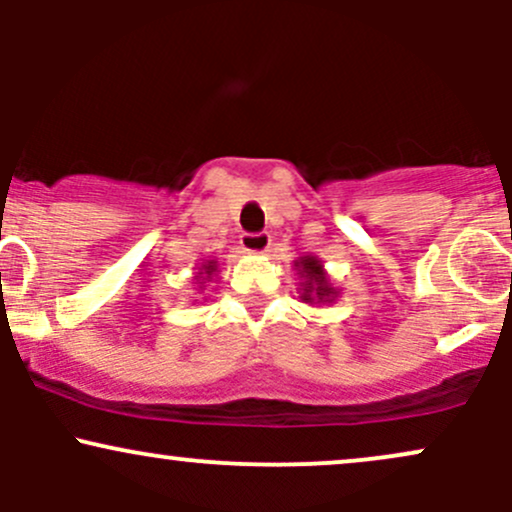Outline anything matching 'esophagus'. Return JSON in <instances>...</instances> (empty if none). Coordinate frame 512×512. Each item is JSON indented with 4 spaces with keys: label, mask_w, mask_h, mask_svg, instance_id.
<instances>
[{
    "label": "esophagus",
    "mask_w": 512,
    "mask_h": 512,
    "mask_svg": "<svg viewBox=\"0 0 512 512\" xmlns=\"http://www.w3.org/2000/svg\"><path fill=\"white\" fill-rule=\"evenodd\" d=\"M269 245H272V238H269V233H243L240 236V248H243L245 252H267Z\"/></svg>",
    "instance_id": "34e87169"
}]
</instances>
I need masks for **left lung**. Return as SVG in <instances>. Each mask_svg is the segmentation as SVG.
<instances>
[{
  "instance_id": "obj_1",
  "label": "left lung",
  "mask_w": 512,
  "mask_h": 512,
  "mask_svg": "<svg viewBox=\"0 0 512 512\" xmlns=\"http://www.w3.org/2000/svg\"><path fill=\"white\" fill-rule=\"evenodd\" d=\"M296 267H301L298 272L305 276L303 284V301H327V298L334 296V289L327 286L325 272H322V264L315 260V257H303L301 262H296Z\"/></svg>"
}]
</instances>
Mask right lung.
I'll use <instances>...</instances> for the list:
<instances>
[{"instance_id": "1", "label": "right lung", "mask_w": 512, "mask_h": 512, "mask_svg": "<svg viewBox=\"0 0 512 512\" xmlns=\"http://www.w3.org/2000/svg\"><path fill=\"white\" fill-rule=\"evenodd\" d=\"M211 272H216V262H209V264H204L202 274H207V276H211Z\"/></svg>"}]
</instances>
